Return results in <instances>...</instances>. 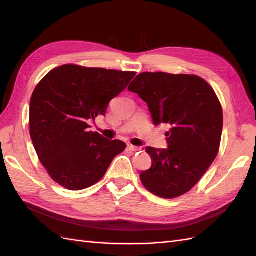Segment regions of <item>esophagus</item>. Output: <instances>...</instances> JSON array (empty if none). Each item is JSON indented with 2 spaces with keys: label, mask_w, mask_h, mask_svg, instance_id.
<instances>
[{
  "label": "esophagus",
  "mask_w": 256,
  "mask_h": 256,
  "mask_svg": "<svg viewBox=\"0 0 256 256\" xmlns=\"http://www.w3.org/2000/svg\"><path fill=\"white\" fill-rule=\"evenodd\" d=\"M128 150H131V152H138V150H140V148H138V146H134V145H132V144H128Z\"/></svg>",
  "instance_id": "34e87169"
}]
</instances>
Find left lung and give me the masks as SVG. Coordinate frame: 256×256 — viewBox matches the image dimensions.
Returning <instances> with one entry per match:
<instances>
[{
	"instance_id": "left-lung-1",
	"label": "left lung",
	"mask_w": 256,
	"mask_h": 256,
	"mask_svg": "<svg viewBox=\"0 0 256 256\" xmlns=\"http://www.w3.org/2000/svg\"><path fill=\"white\" fill-rule=\"evenodd\" d=\"M128 90L148 103L155 125L170 128L168 148H146L152 166L140 172V182L157 197H180L194 187L219 153L224 112L218 96L194 74L142 72Z\"/></svg>"
}]
</instances>
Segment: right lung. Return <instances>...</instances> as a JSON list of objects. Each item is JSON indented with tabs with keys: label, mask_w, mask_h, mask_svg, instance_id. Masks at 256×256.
Masks as SVG:
<instances>
[{
	"label": "right lung",
	"mask_w": 256,
	"mask_h": 256,
	"mask_svg": "<svg viewBox=\"0 0 256 256\" xmlns=\"http://www.w3.org/2000/svg\"><path fill=\"white\" fill-rule=\"evenodd\" d=\"M135 74L69 64L50 70L37 84L30 98V134L54 182L68 190L91 187L125 150L122 140L89 131L88 122L106 116L108 102Z\"/></svg>",
	"instance_id": "add662e5"
}]
</instances>
